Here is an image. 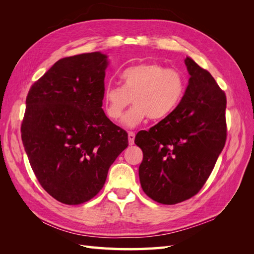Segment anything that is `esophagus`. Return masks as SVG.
I'll use <instances>...</instances> for the list:
<instances>
[{
	"mask_svg": "<svg viewBox=\"0 0 254 254\" xmlns=\"http://www.w3.org/2000/svg\"><path fill=\"white\" fill-rule=\"evenodd\" d=\"M134 137H135L134 132H132V131H129L128 132V142H129V145H133L134 144Z\"/></svg>",
	"mask_w": 254,
	"mask_h": 254,
	"instance_id": "obj_1",
	"label": "esophagus"
}]
</instances>
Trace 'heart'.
<instances>
[{"label": "heart", "instance_id": "b5f03b06", "mask_svg": "<svg viewBox=\"0 0 254 254\" xmlns=\"http://www.w3.org/2000/svg\"><path fill=\"white\" fill-rule=\"evenodd\" d=\"M120 78L122 86L109 84L105 88L103 101L107 117L119 121L132 99L134 106L123 118V124L128 128L136 127L148 118L160 121L170 117L186 91L182 74L159 64L129 66Z\"/></svg>", "mask_w": 254, "mask_h": 254}]
</instances>
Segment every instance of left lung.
Here are the masks:
<instances>
[{
  "label": "left lung",
  "instance_id": "8db88e82",
  "mask_svg": "<svg viewBox=\"0 0 254 254\" xmlns=\"http://www.w3.org/2000/svg\"><path fill=\"white\" fill-rule=\"evenodd\" d=\"M184 64L190 77L180 104L134 140L143 151L141 187L162 204L179 203L200 190L227 139L225 92L193 59Z\"/></svg>",
  "mask_w": 254,
  "mask_h": 254
}]
</instances>
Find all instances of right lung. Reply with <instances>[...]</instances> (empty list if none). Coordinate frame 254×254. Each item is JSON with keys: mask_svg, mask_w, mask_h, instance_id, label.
Here are the masks:
<instances>
[{"mask_svg": "<svg viewBox=\"0 0 254 254\" xmlns=\"http://www.w3.org/2000/svg\"><path fill=\"white\" fill-rule=\"evenodd\" d=\"M108 56L58 60L30 88L22 142L41 187L56 200L80 204L104 187L128 134L102 108Z\"/></svg>", "mask_w": 254, "mask_h": 254, "instance_id": "obj_1", "label": "right lung"}]
</instances>
